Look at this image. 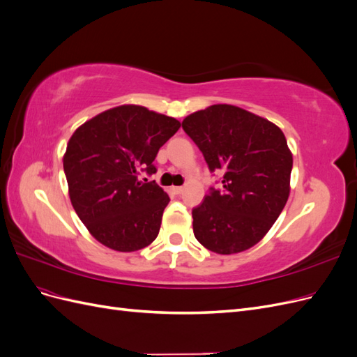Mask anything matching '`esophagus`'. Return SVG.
<instances>
[{"label":"esophagus","instance_id":"obj_1","mask_svg":"<svg viewBox=\"0 0 357 357\" xmlns=\"http://www.w3.org/2000/svg\"><path fill=\"white\" fill-rule=\"evenodd\" d=\"M169 190L174 193V195H180V193L183 192V188L181 186H172Z\"/></svg>","mask_w":357,"mask_h":357}]
</instances>
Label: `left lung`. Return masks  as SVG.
Here are the masks:
<instances>
[{
	"instance_id": "1",
	"label": "left lung",
	"mask_w": 357,
	"mask_h": 357,
	"mask_svg": "<svg viewBox=\"0 0 357 357\" xmlns=\"http://www.w3.org/2000/svg\"><path fill=\"white\" fill-rule=\"evenodd\" d=\"M185 132L202 152L222 188H210L192 210L193 234L208 250L234 255L261 241L283 211L294 165L277 125L240 107L215 104L189 114Z\"/></svg>"
}]
</instances>
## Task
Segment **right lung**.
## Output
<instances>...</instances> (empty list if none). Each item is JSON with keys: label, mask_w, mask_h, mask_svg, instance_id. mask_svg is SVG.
Wrapping results in <instances>:
<instances>
[{"label": "right lung", "mask_w": 357, "mask_h": 357, "mask_svg": "<svg viewBox=\"0 0 357 357\" xmlns=\"http://www.w3.org/2000/svg\"><path fill=\"white\" fill-rule=\"evenodd\" d=\"M180 128L174 117L142 105H119L75 129L63 171L73 207L105 247L135 252L153 243L169 197L139 172H156L153 160Z\"/></svg>", "instance_id": "right-lung-1"}]
</instances>
